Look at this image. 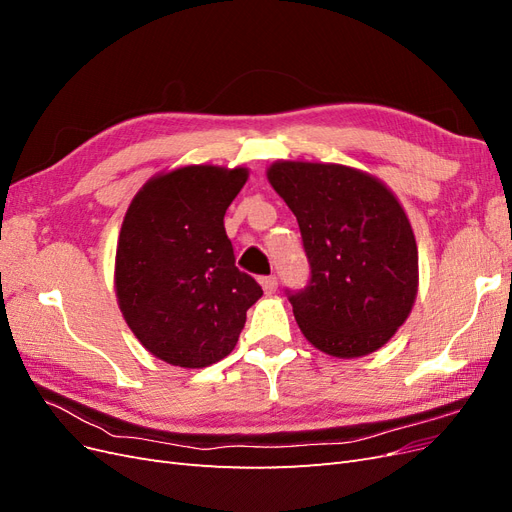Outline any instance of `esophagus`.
I'll return each instance as SVG.
<instances>
[{"label": "esophagus", "mask_w": 512, "mask_h": 512, "mask_svg": "<svg viewBox=\"0 0 512 512\" xmlns=\"http://www.w3.org/2000/svg\"><path fill=\"white\" fill-rule=\"evenodd\" d=\"M260 284H262V288H265L267 294H271V292L277 290V277H275V275H265V277H262V280H260Z\"/></svg>", "instance_id": "esophagus-1"}]
</instances>
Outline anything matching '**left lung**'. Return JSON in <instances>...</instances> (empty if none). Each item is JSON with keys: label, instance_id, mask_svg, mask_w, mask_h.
I'll return each instance as SVG.
<instances>
[{"label": "left lung", "instance_id": "8db88e82", "mask_svg": "<svg viewBox=\"0 0 512 512\" xmlns=\"http://www.w3.org/2000/svg\"><path fill=\"white\" fill-rule=\"evenodd\" d=\"M273 190L297 215L309 280L286 290L303 335L352 359L382 348L416 299L418 252L391 190L342 164L277 162Z\"/></svg>", "mask_w": 512, "mask_h": 512}]
</instances>
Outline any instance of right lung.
Masks as SVG:
<instances>
[{"instance_id": "add662e5", "label": "right lung", "mask_w": 512, "mask_h": 512, "mask_svg": "<svg viewBox=\"0 0 512 512\" xmlns=\"http://www.w3.org/2000/svg\"><path fill=\"white\" fill-rule=\"evenodd\" d=\"M245 168L183 166L153 177L123 218L115 286L128 327L153 356L207 367L237 346L262 288L235 265L224 215Z\"/></svg>"}]
</instances>
